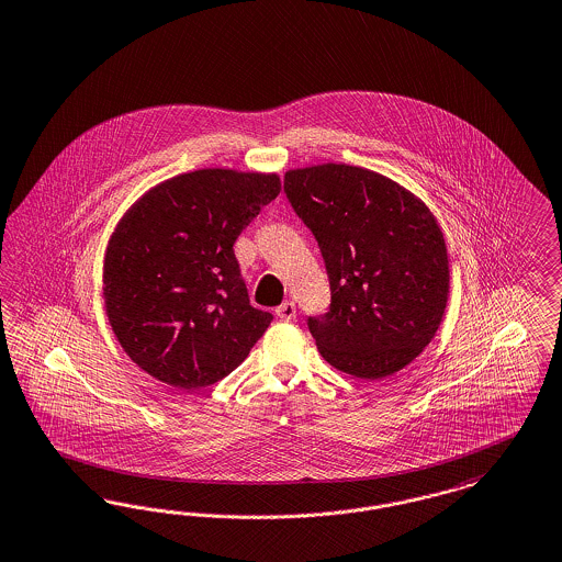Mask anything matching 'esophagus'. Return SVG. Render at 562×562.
<instances>
[{"label": "esophagus", "instance_id": "1", "mask_svg": "<svg viewBox=\"0 0 562 562\" xmlns=\"http://www.w3.org/2000/svg\"><path fill=\"white\" fill-rule=\"evenodd\" d=\"M276 315L280 319H294L296 317V305L292 301H284L280 307H276Z\"/></svg>", "mask_w": 562, "mask_h": 562}]
</instances>
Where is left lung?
<instances>
[{"label":"left lung","instance_id":"1","mask_svg":"<svg viewBox=\"0 0 562 562\" xmlns=\"http://www.w3.org/2000/svg\"><path fill=\"white\" fill-rule=\"evenodd\" d=\"M284 192L330 282L328 310L307 315L322 358L366 381L400 372L435 337L448 303L435 217L395 181L351 165L289 171Z\"/></svg>","mask_w":562,"mask_h":562}]
</instances>
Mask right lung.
Listing matches in <instances>:
<instances>
[{
	"instance_id": "1",
	"label": "right lung",
	"mask_w": 562,
	"mask_h": 562,
	"mask_svg": "<svg viewBox=\"0 0 562 562\" xmlns=\"http://www.w3.org/2000/svg\"><path fill=\"white\" fill-rule=\"evenodd\" d=\"M280 180L199 169L150 190L116 227L104 299L114 335L150 376L180 391L222 381L273 315L250 305L234 243Z\"/></svg>"
}]
</instances>
